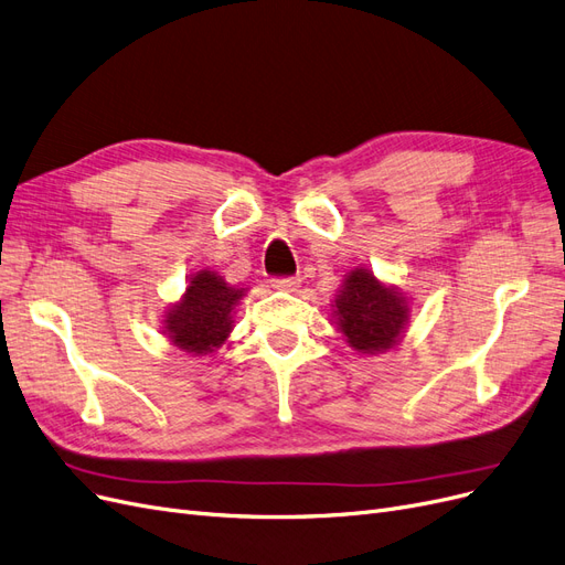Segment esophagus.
Listing matches in <instances>:
<instances>
[{
	"label": "esophagus",
	"mask_w": 565,
	"mask_h": 565,
	"mask_svg": "<svg viewBox=\"0 0 565 565\" xmlns=\"http://www.w3.org/2000/svg\"><path fill=\"white\" fill-rule=\"evenodd\" d=\"M271 286L279 290H296L300 286V279L298 277H277V279H271Z\"/></svg>",
	"instance_id": "esophagus-1"
}]
</instances>
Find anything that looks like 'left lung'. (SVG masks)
Returning a JSON list of instances; mask_svg holds the SVG:
<instances>
[{
    "instance_id": "1",
    "label": "left lung",
    "mask_w": 565,
    "mask_h": 565,
    "mask_svg": "<svg viewBox=\"0 0 565 565\" xmlns=\"http://www.w3.org/2000/svg\"><path fill=\"white\" fill-rule=\"evenodd\" d=\"M338 329L361 354H382L402 340L408 302L394 286L380 284L373 271L352 269L333 305Z\"/></svg>"
}]
</instances>
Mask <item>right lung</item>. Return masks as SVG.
<instances>
[{
	"instance_id": "add662e5",
	"label": "right lung",
	"mask_w": 565,
	"mask_h": 565,
	"mask_svg": "<svg viewBox=\"0 0 565 565\" xmlns=\"http://www.w3.org/2000/svg\"><path fill=\"white\" fill-rule=\"evenodd\" d=\"M246 288L227 286L215 271L202 269L192 275L185 296L175 302L167 319L163 333L178 350L202 356L225 344L232 331L234 307L244 298Z\"/></svg>"
}]
</instances>
